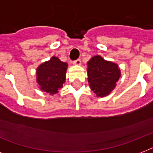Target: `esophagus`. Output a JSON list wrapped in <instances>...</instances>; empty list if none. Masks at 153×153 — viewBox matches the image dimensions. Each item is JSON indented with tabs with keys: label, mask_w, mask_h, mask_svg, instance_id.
Masks as SVG:
<instances>
[{
	"label": "esophagus",
	"mask_w": 153,
	"mask_h": 153,
	"mask_svg": "<svg viewBox=\"0 0 153 153\" xmlns=\"http://www.w3.org/2000/svg\"><path fill=\"white\" fill-rule=\"evenodd\" d=\"M74 65H80L81 64V59H77L76 60H74V62H73Z\"/></svg>",
	"instance_id": "1"
}]
</instances>
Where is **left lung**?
Listing matches in <instances>:
<instances>
[{
    "label": "left lung",
    "instance_id": "obj_1",
    "mask_svg": "<svg viewBox=\"0 0 153 153\" xmlns=\"http://www.w3.org/2000/svg\"><path fill=\"white\" fill-rule=\"evenodd\" d=\"M89 85L98 97L108 95L116 86L121 76L118 66L105 61L99 55L91 58L87 62Z\"/></svg>",
    "mask_w": 153,
    "mask_h": 153
}]
</instances>
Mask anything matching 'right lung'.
Wrapping results in <instances>:
<instances>
[{"label":"right lung","instance_id":"obj_1","mask_svg":"<svg viewBox=\"0 0 153 153\" xmlns=\"http://www.w3.org/2000/svg\"><path fill=\"white\" fill-rule=\"evenodd\" d=\"M67 68V62L60 61L55 56L42 63L36 71V80L39 88L50 94L59 93L66 79Z\"/></svg>","mask_w":153,"mask_h":153}]
</instances>
